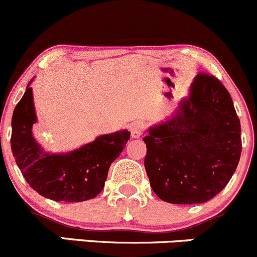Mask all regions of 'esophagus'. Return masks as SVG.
<instances>
[{"mask_svg": "<svg viewBox=\"0 0 257 257\" xmlns=\"http://www.w3.org/2000/svg\"><path fill=\"white\" fill-rule=\"evenodd\" d=\"M145 125L142 121H134L131 125V136L132 138H141L142 134L144 133Z\"/></svg>", "mask_w": 257, "mask_h": 257, "instance_id": "obj_1", "label": "esophagus"}]
</instances>
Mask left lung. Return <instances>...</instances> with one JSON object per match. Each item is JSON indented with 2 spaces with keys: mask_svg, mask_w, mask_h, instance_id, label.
<instances>
[{
  "mask_svg": "<svg viewBox=\"0 0 257 257\" xmlns=\"http://www.w3.org/2000/svg\"><path fill=\"white\" fill-rule=\"evenodd\" d=\"M150 186L172 204L205 203L226 186L241 155L240 119L230 93L201 72L177 115L143 138Z\"/></svg>",
  "mask_w": 257,
  "mask_h": 257,
  "instance_id": "1",
  "label": "left lung"
}]
</instances>
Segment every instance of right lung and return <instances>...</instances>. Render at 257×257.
Segmentation results:
<instances>
[{"instance_id":"add662e5","label":"right lung","mask_w":257,"mask_h":257,"mask_svg":"<svg viewBox=\"0 0 257 257\" xmlns=\"http://www.w3.org/2000/svg\"><path fill=\"white\" fill-rule=\"evenodd\" d=\"M30 84L12 115L11 149L23 178L40 195L54 201L79 203L95 198L131 133L102 136L68 154H46L32 137L36 114Z\"/></svg>"}]
</instances>
